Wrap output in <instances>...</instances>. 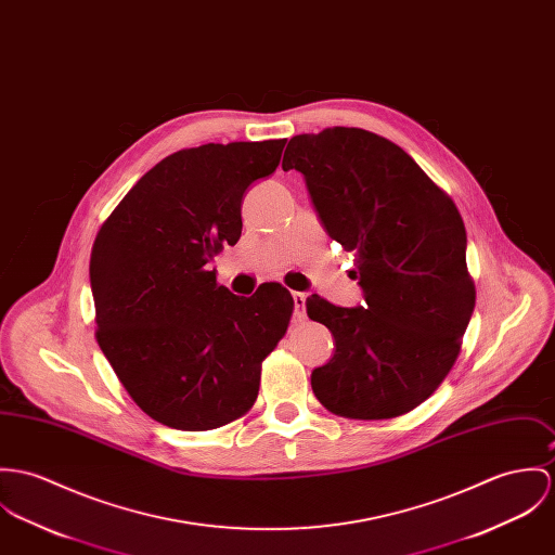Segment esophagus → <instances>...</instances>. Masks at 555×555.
<instances>
[{"instance_id":"34e87169","label":"esophagus","mask_w":555,"mask_h":555,"mask_svg":"<svg viewBox=\"0 0 555 555\" xmlns=\"http://www.w3.org/2000/svg\"><path fill=\"white\" fill-rule=\"evenodd\" d=\"M293 301H295V318L302 320V318H305V301H307V295L295 293V295H293Z\"/></svg>"}]
</instances>
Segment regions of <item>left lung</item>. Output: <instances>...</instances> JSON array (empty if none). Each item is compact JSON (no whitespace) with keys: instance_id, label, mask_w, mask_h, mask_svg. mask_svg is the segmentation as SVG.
<instances>
[{"instance_id":"8db88e82","label":"left lung","mask_w":555,"mask_h":555,"mask_svg":"<svg viewBox=\"0 0 555 555\" xmlns=\"http://www.w3.org/2000/svg\"><path fill=\"white\" fill-rule=\"evenodd\" d=\"M282 167L301 171L324 231L356 256L364 295L358 307L305 301L335 337L311 390L344 417L403 415L448 377L475 309L462 216L403 149L364 129L295 135Z\"/></svg>"}]
</instances>
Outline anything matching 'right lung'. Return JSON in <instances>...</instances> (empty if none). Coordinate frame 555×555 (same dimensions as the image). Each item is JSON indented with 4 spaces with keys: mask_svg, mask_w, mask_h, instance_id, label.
Listing matches in <instances>:
<instances>
[{
    "mask_svg": "<svg viewBox=\"0 0 555 555\" xmlns=\"http://www.w3.org/2000/svg\"><path fill=\"white\" fill-rule=\"evenodd\" d=\"M286 140L203 144L144 173L101 224L91 253L98 344L152 420L220 428L250 411L260 364L286 335L291 293L237 297L211 258L242 237L248 186L280 165Z\"/></svg>",
    "mask_w": 555,
    "mask_h": 555,
    "instance_id": "1",
    "label": "right lung"
}]
</instances>
